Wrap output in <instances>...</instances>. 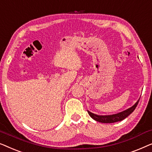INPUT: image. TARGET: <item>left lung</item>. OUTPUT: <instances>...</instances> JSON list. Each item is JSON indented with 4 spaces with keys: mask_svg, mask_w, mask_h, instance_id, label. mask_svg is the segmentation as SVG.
<instances>
[{
    "mask_svg": "<svg viewBox=\"0 0 152 152\" xmlns=\"http://www.w3.org/2000/svg\"><path fill=\"white\" fill-rule=\"evenodd\" d=\"M139 100L140 99H138V101L130 108L116 114L104 115V116H102V115H97V114H93V113L90 112L88 110H87V112H88L89 116H90L94 120H95V121H96L98 122H100V123H116V122L123 121V120H124L125 118H127L129 115L131 114L132 113L134 112V110H135L136 107H137L138 102H139Z\"/></svg>",
    "mask_w": 152,
    "mask_h": 152,
    "instance_id": "left-lung-1",
    "label": "left lung"
}]
</instances>
